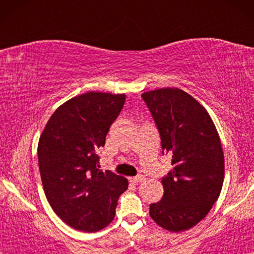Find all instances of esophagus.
Returning <instances> with one entry per match:
<instances>
[{
	"mask_svg": "<svg viewBox=\"0 0 254 254\" xmlns=\"http://www.w3.org/2000/svg\"><path fill=\"white\" fill-rule=\"evenodd\" d=\"M129 180H130L131 184H135V185H137L138 183L143 182V180H144V176L140 175V176H137V177H133V178H130Z\"/></svg>",
	"mask_w": 254,
	"mask_h": 254,
	"instance_id": "1",
	"label": "esophagus"
}]
</instances>
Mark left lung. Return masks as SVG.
<instances>
[{"label": "left lung", "instance_id": "obj_1", "mask_svg": "<svg viewBox=\"0 0 254 254\" xmlns=\"http://www.w3.org/2000/svg\"><path fill=\"white\" fill-rule=\"evenodd\" d=\"M158 128L163 154L173 169L162 178L164 194L149 214L172 232L189 230L206 217L220 196L224 155L216 127L207 110L178 88L142 93Z\"/></svg>", "mask_w": 254, "mask_h": 254}]
</instances>
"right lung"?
<instances>
[{
  "instance_id": "add662e5",
  "label": "right lung",
  "mask_w": 254,
  "mask_h": 254,
  "mask_svg": "<svg viewBox=\"0 0 254 254\" xmlns=\"http://www.w3.org/2000/svg\"><path fill=\"white\" fill-rule=\"evenodd\" d=\"M126 96L90 91L67 100L47 121L38 143L43 187L54 213L79 231L96 232L116 215L123 176L98 165L99 149Z\"/></svg>"
}]
</instances>
